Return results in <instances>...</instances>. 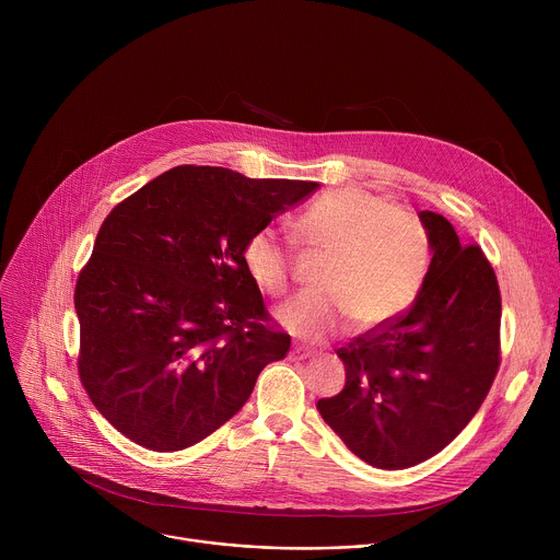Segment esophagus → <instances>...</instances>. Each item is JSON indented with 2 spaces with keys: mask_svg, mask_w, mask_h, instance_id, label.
I'll return each instance as SVG.
<instances>
[{
  "mask_svg": "<svg viewBox=\"0 0 560 560\" xmlns=\"http://www.w3.org/2000/svg\"><path fill=\"white\" fill-rule=\"evenodd\" d=\"M290 357H292V359H296V361H303V359L314 357V352H312V350H307V348H301V346H292Z\"/></svg>",
  "mask_w": 560,
  "mask_h": 560,
  "instance_id": "1",
  "label": "esophagus"
}]
</instances>
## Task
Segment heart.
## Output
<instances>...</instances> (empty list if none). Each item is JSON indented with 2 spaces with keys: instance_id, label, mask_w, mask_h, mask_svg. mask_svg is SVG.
Instances as JSON below:
<instances>
[{
  "instance_id": "heart-1",
  "label": "heart",
  "mask_w": 560,
  "mask_h": 560,
  "mask_svg": "<svg viewBox=\"0 0 560 560\" xmlns=\"http://www.w3.org/2000/svg\"><path fill=\"white\" fill-rule=\"evenodd\" d=\"M312 248L326 250L318 288L279 305L277 322L292 335L322 341L348 324L365 335L396 322L419 296L430 266V236L410 210L363 188H335L296 219ZM250 281L270 296L285 294L292 257L275 228L248 236L242 250Z\"/></svg>"
}]
</instances>
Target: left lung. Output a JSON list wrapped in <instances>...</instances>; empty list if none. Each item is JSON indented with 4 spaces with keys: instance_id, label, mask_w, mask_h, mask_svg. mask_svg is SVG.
I'll return each mask as SVG.
<instances>
[{
    "instance_id": "1",
    "label": "left lung",
    "mask_w": 560,
    "mask_h": 560,
    "mask_svg": "<svg viewBox=\"0 0 560 560\" xmlns=\"http://www.w3.org/2000/svg\"><path fill=\"white\" fill-rule=\"evenodd\" d=\"M432 261L408 312L337 354L346 385L318 415L361 460L406 469L439 454L481 408L501 363V292L478 246L419 212Z\"/></svg>"
}]
</instances>
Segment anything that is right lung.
Wrapping results in <instances>:
<instances>
[{
	"label": "right lung",
	"mask_w": 560,
	"mask_h": 560,
	"mask_svg": "<svg viewBox=\"0 0 560 560\" xmlns=\"http://www.w3.org/2000/svg\"><path fill=\"white\" fill-rule=\"evenodd\" d=\"M314 182L177 166L104 219L79 272V378L102 417L152 452L186 450L232 419L290 350L268 326L242 250Z\"/></svg>",
	"instance_id": "right-lung-1"
}]
</instances>
